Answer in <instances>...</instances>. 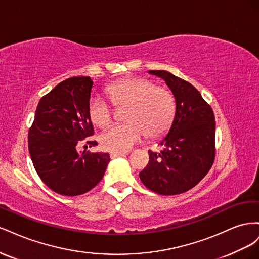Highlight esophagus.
I'll use <instances>...</instances> for the list:
<instances>
[{
    "label": "esophagus",
    "mask_w": 259,
    "mask_h": 259,
    "mask_svg": "<svg viewBox=\"0 0 259 259\" xmlns=\"http://www.w3.org/2000/svg\"><path fill=\"white\" fill-rule=\"evenodd\" d=\"M126 154V152H111L110 156L111 159H115V158H120V156H124Z\"/></svg>",
    "instance_id": "obj_1"
}]
</instances>
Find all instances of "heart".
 Returning a JSON list of instances; mask_svg holds the SVG:
<instances>
[{
    "label": "heart",
    "mask_w": 259,
    "mask_h": 259,
    "mask_svg": "<svg viewBox=\"0 0 259 259\" xmlns=\"http://www.w3.org/2000/svg\"><path fill=\"white\" fill-rule=\"evenodd\" d=\"M106 94L116 109L125 108L126 122L108 128L99 136L103 149L125 152L145 135L149 139L162 136L169 128L175 115V99L171 93L144 77H124L107 86ZM88 113L91 122L105 128L112 120V109L105 100L92 97Z\"/></svg>",
    "instance_id": "heart-1"
}]
</instances>
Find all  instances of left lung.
Returning <instances> with one entry per match:
<instances>
[{
  "label": "left lung",
  "mask_w": 259,
  "mask_h": 259,
  "mask_svg": "<svg viewBox=\"0 0 259 259\" xmlns=\"http://www.w3.org/2000/svg\"><path fill=\"white\" fill-rule=\"evenodd\" d=\"M165 81L175 97V116L160 152L149 150V163L139 173L151 191L174 195L186 192L208 173L215 159V116L200 92L165 70H150Z\"/></svg>",
  "instance_id": "1"
}]
</instances>
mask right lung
<instances>
[{"label": "right lung", "mask_w": 259, "mask_h": 259, "mask_svg": "<svg viewBox=\"0 0 259 259\" xmlns=\"http://www.w3.org/2000/svg\"><path fill=\"white\" fill-rule=\"evenodd\" d=\"M92 88L90 76L60 82L38 101L29 130V152L36 173L61 195L74 197L93 189L110 161L109 153L77 152L75 148L80 140L94 134L88 113Z\"/></svg>", "instance_id": "1"}]
</instances>
